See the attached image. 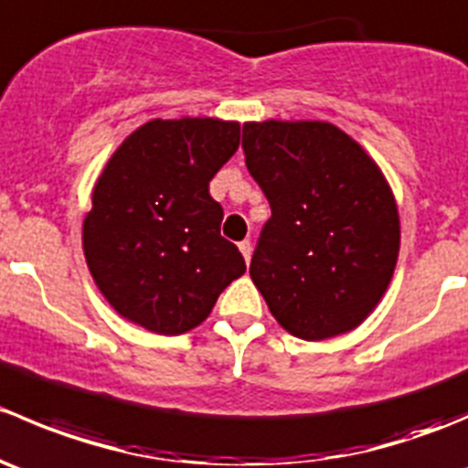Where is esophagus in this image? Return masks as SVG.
I'll list each match as a JSON object with an SVG mask.
<instances>
[{"mask_svg":"<svg viewBox=\"0 0 468 468\" xmlns=\"http://www.w3.org/2000/svg\"><path fill=\"white\" fill-rule=\"evenodd\" d=\"M238 247H239V251H242V256H244V261H247V264L251 262V242H249V239H244V242H239Z\"/></svg>","mask_w":468,"mask_h":468,"instance_id":"obj_1","label":"esophagus"}]
</instances>
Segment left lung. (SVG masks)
Listing matches in <instances>:
<instances>
[{"instance_id": "1", "label": "left lung", "mask_w": 468, "mask_h": 468, "mask_svg": "<svg viewBox=\"0 0 468 468\" xmlns=\"http://www.w3.org/2000/svg\"><path fill=\"white\" fill-rule=\"evenodd\" d=\"M242 149L271 206L249 269L269 313L308 342L357 328L399 261V207L385 174L330 122H247Z\"/></svg>"}]
</instances>
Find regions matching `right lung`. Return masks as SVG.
I'll use <instances>...</instances> for the list:
<instances>
[{"label":"right lung","instance_id":"obj_1","mask_svg":"<svg viewBox=\"0 0 468 468\" xmlns=\"http://www.w3.org/2000/svg\"><path fill=\"white\" fill-rule=\"evenodd\" d=\"M238 146L239 122L217 117L151 120L117 146L83 219L88 269L117 314L183 335L247 271L207 192Z\"/></svg>","mask_w":468,"mask_h":468}]
</instances>
